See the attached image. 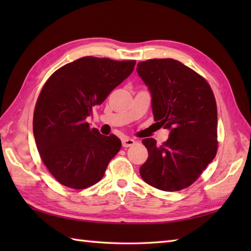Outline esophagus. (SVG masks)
Here are the masks:
<instances>
[{
    "label": "esophagus",
    "instance_id": "1",
    "mask_svg": "<svg viewBox=\"0 0 251 251\" xmlns=\"http://www.w3.org/2000/svg\"><path fill=\"white\" fill-rule=\"evenodd\" d=\"M135 143H136V140L130 139V138H124V139L122 140V146L124 148H128V147L134 146Z\"/></svg>",
    "mask_w": 251,
    "mask_h": 251
}]
</instances>
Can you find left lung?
Returning a JSON list of instances; mask_svg holds the SVG:
<instances>
[{
  "mask_svg": "<svg viewBox=\"0 0 251 251\" xmlns=\"http://www.w3.org/2000/svg\"><path fill=\"white\" fill-rule=\"evenodd\" d=\"M137 72L152 98L154 121L169 129L162 146L143 139L149 156L140 176L158 190L188 188L215 158L217 104L204 77L175 59H150L137 65Z\"/></svg>",
  "mask_w": 251,
  "mask_h": 251,
  "instance_id": "left-lung-1",
  "label": "left lung"
}]
</instances>
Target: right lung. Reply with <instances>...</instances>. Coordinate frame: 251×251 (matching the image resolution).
Segmentation results:
<instances>
[{
  "label": "right lung",
  "mask_w": 251,
  "mask_h": 251,
  "mask_svg": "<svg viewBox=\"0 0 251 251\" xmlns=\"http://www.w3.org/2000/svg\"><path fill=\"white\" fill-rule=\"evenodd\" d=\"M135 65V60L83 57L47 79L35 104L33 135L42 161L58 182L81 190L102 179L122 142L90 128L86 119Z\"/></svg>",
  "instance_id": "1"
}]
</instances>
